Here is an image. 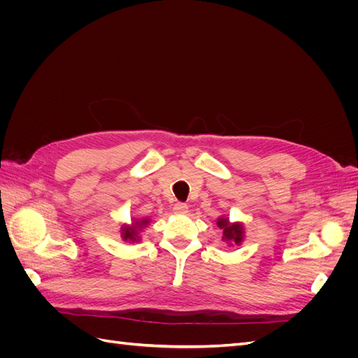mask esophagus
<instances>
[{"label": "esophagus", "mask_w": 358, "mask_h": 358, "mask_svg": "<svg viewBox=\"0 0 358 358\" xmlns=\"http://www.w3.org/2000/svg\"><path fill=\"white\" fill-rule=\"evenodd\" d=\"M173 212L178 213V215H185L188 212V204L187 203H176L173 206Z\"/></svg>", "instance_id": "34e87169"}]
</instances>
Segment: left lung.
Here are the masks:
<instances>
[{"label":"left lung","mask_w":358,"mask_h":358,"mask_svg":"<svg viewBox=\"0 0 358 358\" xmlns=\"http://www.w3.org/2000/svg\"><path fill=\"white\" fill-rule=\"evenodd\" d=\"M216 224H218L220 229L224 230V237H222L224 241H230V242L237 243V245H239V243L242 242L243 230H242L241 224H233V225H230V224H229V220H225V218H220L218 222H216Z\"/></svg>","instance_id":"obj_1"}]
</instances>
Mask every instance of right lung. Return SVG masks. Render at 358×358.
Returning a JSON list of instances; mask_svg holds the SVG:
<instances>
[{"instance_id":"add662e5","label":"right lung","mask_w":358,"mask_h":358,"mask_svg":"<svg viewBox=\"0 0 358 358\" xmlns=\"http://www.w3.org/2000/svg\"><path fill=\"white\" fill-rule=\"evenodd\" d=\"M146 224H148V220H143V221H140V222H136L133 229H122V237H124V241H133V242L137 241L138 231L142 230V227L146 225Z\"/></svg>"}]
</instances>
